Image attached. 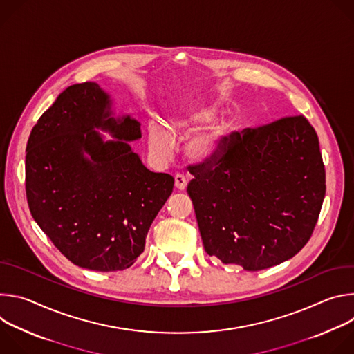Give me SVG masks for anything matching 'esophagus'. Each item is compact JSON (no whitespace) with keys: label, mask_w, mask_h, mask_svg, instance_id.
Here are the masks:
<instances>
[{"label":"esophagus","mask_w":354,"mask_h":354,"mask_svg":"<svg viewBox=\"0 0 354 354\" xmlns=\"http://www.w3.org/2000/svg\"><path fill=\"white\" fill-rule=\"evenodd\" d=\"M186 185H187V180H186L185 175L176 174V175H175V186H176V189H178V190H185Z\"/></svg>","instance_id":"34e87169"}]
</instances>
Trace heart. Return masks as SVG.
I'll use <instances>...</instances> for the list:
<instances>
[{
  "label": "heart",
  "mask_w": 354,
  "mask_h": 354,
  "mask_svg": "<svg viewBox=\"0 0 354 354\" xmlns=\"http://www.w3.org/2000/svg\"><path fill=\"white\" fill-rule=\"evenodd\" d=\"M216 118V111L200 99L185 100L174 115L162 124L153 122L148 127V147L160 158H168L172 149V137L169 134H189L209 126ZM220 148V131L210 127L198 133L189 144V153L196 160H207Z\"/></svg>",
  "instance_id": "1"
}]
</instances>
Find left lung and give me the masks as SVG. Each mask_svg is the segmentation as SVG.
<instances>
[{
	"instance_id": "8db88e82",
	"label": "left lung",
	"mask_w": 354,
	"mask_h": 354,
	"mask_svg": "<svg viewBox=\"0 0 354 354\" xmlns=\"http://www.w3.org/2000/svg\"><path fill=\"white\" fill-rule=\"evenodd\" d=\"M187 169L210 257L257 272L288 261L310 241L326 185L318 136L302 115L234 131L213 157Z\"/></svg>"
}]
</instances>
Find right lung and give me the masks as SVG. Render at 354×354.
Returning <instances> with one entry per match:
<instances>
[{"label":"right lung","mask_w":354,"mask_h":354,"mask_svg":"<svg viewBox=\"0 0 354 354\" xmlns=\"http://www.w3.org/2000/svg\"><path fill=\"white\" fill-rule=\"evenodd\" d=\"M111 102L96 82L68 86L26 145L32 217L68 261L96 272L124 270L137 261L175 182L142 165L129 144L141 137L140 123L112 118ZM95 128L115 140L105 142Z\"/></svg>","instance_id":"add662e5"}]
</instances>
